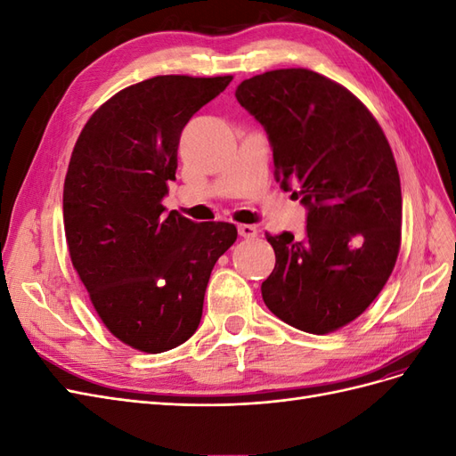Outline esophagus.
Listing matches in <instances>:
<instances>
[{
  "instance_id": "1",
  "label": "esophagus",
  "mask_w": 456,
  "mask_h": 456,
  "mask_svg": "<svg viewBox=\"0 0 456 456\" xmlns=\"http://www.w3.org/2000/svg\"><path fill=\"white\" fill-rule=\"evenodd\" d=\"M238 233L243 240H253V238H256V228L251 224H240Z\"/></svg>"
}]
</instances>
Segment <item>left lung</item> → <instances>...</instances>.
<instances>
[{
    "mask_svg": "<svg viewBox=\"0 0 456 456\" xmlns=\"http://www.w3.org/2000/svg\"><path fill=\"white\" fill-rule=\"evenodd\" d=\"M238 102L265 127L273 176L306 207V233H266L275 266L262 281L272 314L325 335L362 315L388 281L402 243V186L369 110L306 68L241 81Z\"/></svg>",
    "mask_w": 456,
    "mask_h": 456,
    "instance_id": "left-lung-1",
    "label": "left lung"
}]
</instances>
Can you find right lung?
I'll return each mask as SVG.
<instances>
[{
	"mask_svg": "<svg viewBox=\"0 0 456 456\" xmlns=\"http://www.w3.org/2000/svg\"><path fill=\"white\" fill-rule=\"evenodd\" d=\"M232 76H156L119 91L86 123L64 181L72 265L110 333L134 350L181 346L201 322L230 223H194L161 205L181 133Z\"/></svg>",
	"mask_w": 456,
	"mask_h": 456,
	"instance_id": "right-lung-1",
	"label": "right lung"
}]
</instances>
